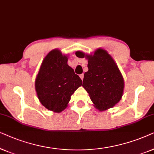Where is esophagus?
<instances>
[{"label":"esophagus","mask_w":154,"mask_h":154,"mask_svg":"<svg viewBox=\"0 0 154 154\" xmlns=\"http://www.w3.org/2000/svg\"><path fill=\"white\" fill-rule=\"evenodd\" d=\"M79 77H80L82 80H83V79H84V75H83V74H82V75H79Z\"/></svg>","instance_id":"34e87169"}]
</instances>
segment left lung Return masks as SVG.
<instances>
[{
  "label": "left lung",
  "mask_w": 154,
  "mask_h": 154,
  "mask_svg": "<svg viewBox=\"0 0 154 154\" xmlns=\"http://www.w3.org/2000/svg\"><path fill=\"white\" fill-rule=\"evenodd\" d=\"M75 55L88 60L89 70L84 75L82 87L89 94L94 107L104 111L116 106L123 95L125 82L111 56L100 48L91 54L78 51Z\"/></svg>",
  "instance_id": "obj_1"
}]
</instances>
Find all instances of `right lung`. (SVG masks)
I'll return each mask as SVG.
<instances>
[{"instance_id": "1", "label": "right lung", "mask_w": 154, "mask_h": 154, "mask_svg": "<svg viewBox=\"0 0 154 154\" xmlns=\"http://www.w3.org/2000/svg\"><path fill=\"white\" fill-rule=\"evenodd\" d=\"M68 56L59 49L51 51L44 58L36 75L35 90L46 109L60 112L67 107L71 96L82 81L67 65Z\"/></svg>"}]
</instances>
